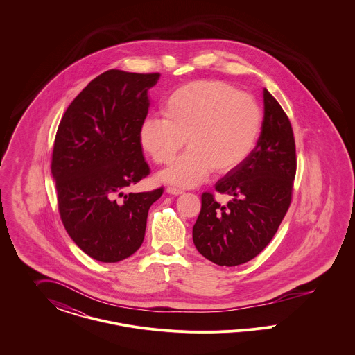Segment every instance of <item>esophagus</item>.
Here are the masks:
<instances>
[{
	"mask_svg": "<svg viewBox=\"0 0 355 355\" xmlns=\"http://www.w3.org/2000/svg\"><path fill=\"white\" fill-rule=\"evenodd\" d=\"M166 191H168L169 194H173V196H180V194H182V193H184L181 189H177V187H171V186L166 189Z\"/></svg>",
	"mask_w": 355,
	"mask_h": 355,
	"instance_id": "1",
	"label": "esophagus"
}]
</instances>
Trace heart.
Segmentation results:
<instances>
[{"label": "heart", "mask_w": 355, "mask_h": 355, "mask_svg": "<svg viewBox=\"0 0 355 355\" xmlns=\"http://www.w3.org/2000/svg\"><path fill=\"white\" fill-rule=\"evenodd\" d=\"M162 114L141 123L139 142L157 165L171 164L186 142L185 154L159 174L161 181L182 187L200 185L211 170L236 169L253 152L262 128L253 96L217 80L182 85L168 97Z\"/></svg>", "instance_id": "heart-1"}]
</instances>
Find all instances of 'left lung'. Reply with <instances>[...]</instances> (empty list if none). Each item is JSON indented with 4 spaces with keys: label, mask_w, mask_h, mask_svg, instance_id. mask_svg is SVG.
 <instances>
[{
    "label": "left lung",
    "mask_w": 355,
    "mask_h": 355,
    "mask_svg": "<svg viewBox=\"0 0 355 355\" xmlns=\"http://www.w3.org/2000/svg\"><path fill=\"white\" fill-rule=\"evenodd\" d=\"M262 130L250 155L227 171L216 190L225 205L203 193L193 242L220 266L242 265L261 253L277 233L291 202L295 142L291 123L278 101L263 89Z\"/></svg>",
    "instance_id": "left-lung-1"
}]
</instances>
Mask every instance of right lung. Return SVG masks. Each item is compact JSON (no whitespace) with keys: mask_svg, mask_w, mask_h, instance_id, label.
<instances>
[{"mask_svg":"<svg viewBox=\"0 0 355 355\" xmlns=\"http://www.w3.org/2000/svg\"><path fill=\"white\" fill-rule=\"evenodd\" d=\"M158 78L102 73L69 105L55 135L51 174L61 220L76 245L100 262H119L139 249L149 209L164 193H125L150 171L139 128Z\"/></svg>","mask_w":355,"mask_h":355,"instance_id":"right-lung-1","label":"right lung"}]
</instances>
